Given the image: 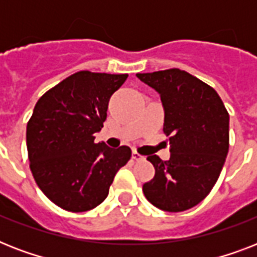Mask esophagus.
<instances>
[{
    "mask_svg": "<svg viewBox=\"0 0 257 257\" xmlns=\"http://www.w3.org/2000/svg\"><path fill=\"white\" fill-rule=\"evenodd\" d=\"M132 159L135 161H144L145 160V157L141 156V155H139L136 151H133V152H132Z\"/></svg>",
    "mask_w": 257,
    "mask_h": 257,
    "instance_id": "1",
    "label": "esophagus"
}]
</instances>
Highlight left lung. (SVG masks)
Wrapping results in <instances>:
<instances>
[{
    "label": "left lung",
    "instance_id": "obj_1",
    "mask_svg": "<svg viewBox=\"0 0 257 257\" xmlns=\"http://www.w3.org/2000/svg\"><path fill=\"white\" fill-rule=\"evenodd\" d=\"M160 94L171 159L148 156L156 173L143 185L149 203L183 212L203 201L219 179L229 148V114L213 88L185 70L137 73Z\"/></svg>",
    "mask_w": 257,
    "mask_h": 257
}]
</instances>
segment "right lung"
<instances>
[{"instance_id":"1","label":"right lung","mask_w":257,"mask_h":257,"mask_svg":"<svg viewBox=\"0 0 257 257\" xmlns=\"http://www.w3.org/2000/svg\"><path fill=\"white\" fill-rule=\"evenodd\" d=\"M128 74H72L37 101L26 126L30 171L44 195L62 209L85 212L106 199L129 147L94 143L106 120L109 98Z\"/></svg>"}]
</instances>
